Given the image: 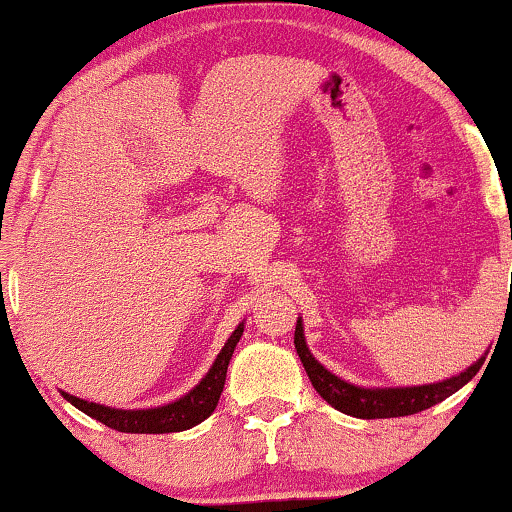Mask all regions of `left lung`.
<instances>
[{"label": "left lung", "mask_w": 512, "mask_h": 512, "mask_svg": "<svg viewBox=\"0 0 512 512\" xmlns=\"http://www.w3.org/2000/svg\"><path fill=\"white\" fill-rule=\"evenodd\" d=\"M293 343L295 350H298L300 362H303L307 377H310L312 386H315L319 396H322L331 408L346 412L350 417H360V420L405 417L432 408V405L453 396L458 389H463L467 381L479 372V367L484 365L486 357H479V360L467 367L465 372L455 374L451 379L436 381V384L398 386V389H365V386H355L350 384V381H343L341 377H336V374H331L324 365H319L305 343L303 319H298V324H295Z\"/></svg>", "instance_id": "1"}]
</instances>
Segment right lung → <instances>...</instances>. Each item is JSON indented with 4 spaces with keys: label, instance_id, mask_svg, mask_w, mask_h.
I'll use <instances>...</instances> for the list:
<instances>
[{
    "label": "right lung",
    "instance_id": "obj_1",
    "mask_svg": "<svg viewBox=\"0 0 512 512\" xmlns=\"http://www.w3.org/2000/svg\"><path fill=\"white\" fill-rule=\"evenodd\" d=\"M240 336H243V324L236 326V331L229 336V341L224 343L221 353L214 360V365L209 367L205 379L195 386L193 391H188L186 396L174 400V403L159 405V408H145V410H119V408H107V405L90 403V400L76 398L71 393L61 391V396L69 400L71 405H76L80 412L92 417V420L107 424V427L116 429L123 434H171V432H186V429L195 427L202 420H207L217 408L221 391H224L226 381V369H229L231 355L236 350Z\"/></svg>",
    "mask_w": 512,
    "mask_h": 512
}]
</instances>
